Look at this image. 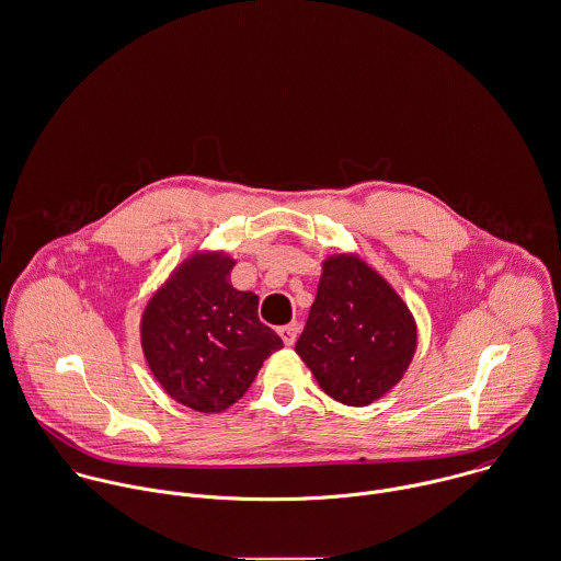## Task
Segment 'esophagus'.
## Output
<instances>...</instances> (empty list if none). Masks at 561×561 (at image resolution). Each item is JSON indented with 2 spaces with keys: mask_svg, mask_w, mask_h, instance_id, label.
<instances>
[{
  "mask_svg": "<svg viewBox=\"0 0 561 561\" xmlns=\"http://www.w3.org/2000/svg\"><path fill=\"white\" fill-rule=\"evenodd\" d=\"M298 333H300V324H298V322H294V324H287V327H280V329H278V335L283 337V342H285L287 346H294V344H296Z\"/></svg>",
  "mask_w": 561,
  "mask_h": 561,
  "instance_id": "34e87169",
  "label": "esophagus"
}]
</instances>
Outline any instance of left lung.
<instances>
[{"instance_id":"obj_1","label":"left lung","mask_w":561,"mask_h":561,"mask_svg":"<svg viewBox=\"0 0 561 561\" xmlns=\"http://www.w3.org/2000/svg\"><path fill=\"white\" fill-rule=\"evenodd\" d=\"M415 351V324L400 296L357 256L324 263L296 353L337 402L366 407L387 393Z\"/></svg>"}]
</instances>
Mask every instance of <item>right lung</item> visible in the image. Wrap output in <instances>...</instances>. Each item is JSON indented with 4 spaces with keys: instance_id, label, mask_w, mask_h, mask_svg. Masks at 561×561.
<instances>
[{
    "instance_id": "add662e5",
    "label": "right lung",
    "mask_w": 561,
    "mask_h": 561,
    "mask_svg": "<svg viewBox=\"0 0 561 561\" xmlns=\"http://www.w3.org/2000/svg\"><path fill=\"white\" fill-rule=\"evenodd\" d=\"M232 261L199 254L172 276L141 322L146 359L157 380L195 411L237 402L283 340L259 320V298L230 285Z\"/></svg>"
}]
</instances>
